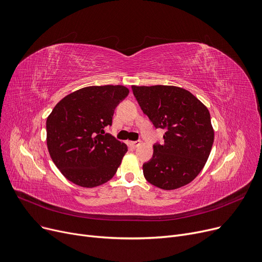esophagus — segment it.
<instances>
[{
	"instance_id": "esophagus-1",
	"label": "esophagus",
	"mask_w": 262,
	"mask_h": 262,
	"mask_svg": "<svg viewBox=\"0 0 262 262\" xmlns=\"http://www.w3.org/2000/svg\"><path fill=\"white\" fill-rule=\"evenodd\" d=\"M129 144L133 149H136V147H138L140 145V141H130Z\"/></svg>"
}]
</instances>
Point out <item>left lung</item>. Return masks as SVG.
Masks as SVG:
<instances>
[{
	"label": "left lung",
	"mask_w": 262,
	"mask_h": 262,
	"mask_svg": "<svg viewBox=\"0 0 262 262\" xmlns=\"http://www.w3.org/2000/svg\"><path fill=\"white\" fill-rule=\"evenodd\" d=\"M132 89L155 128L166 129L164 143H155L152 158L143 164L145 180L165 190L190 183L206 165L214 141L208 108L179 86L133 85Z\"/></svg>",
	"instance_id": "1"
}]
</instances>
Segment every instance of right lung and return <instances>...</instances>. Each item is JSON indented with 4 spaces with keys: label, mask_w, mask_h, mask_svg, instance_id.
Returning a JSON list of instances; mask_svg holds the SVG:
<instances>
[{
    "label": "right lung",
    "mask_w": 262,
    "mask_h": 262,
    "mask_svg": "<svg viewBox=\"0 0 262 262\" xmlns=\"http://www.w3.org/2000/svg\"><path fill=\"white\" fill-rule=\"evenodd\" d=\"M129 93L123 85H93L68 94L47 118V146L54 165L73 183L95 187L116 174L127 145L104 128Z\"/></svg>",
    "instance_id": "1"
}]
</instances>
